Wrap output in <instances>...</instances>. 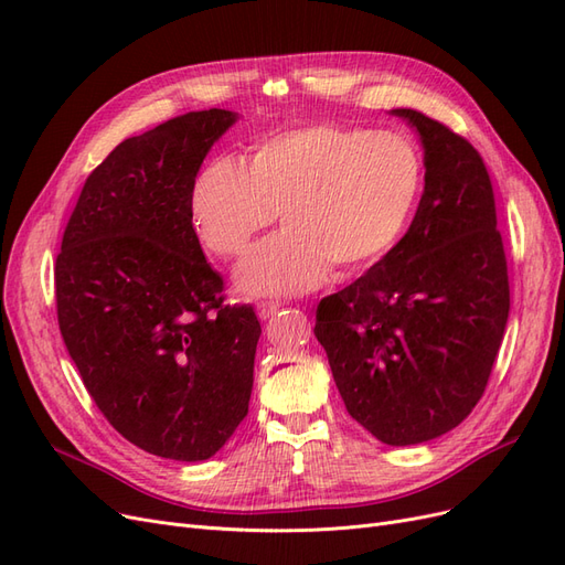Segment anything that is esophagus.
<instances>
[{"label":"esophagus","mask_w":565,"mask_h":565,"mask_svg":"<svg viewBox=\"0 0 565 565\" xmlns=\"http://www.w3.org/2000/svg\"><path fill=\"white\" fill-rule=\"evenodd\" d=\"M280 309V303H273V301H262L256 303V316H259L262 320H268L273 313H276Z\"/></svg>","instance_id":"34e87169"}]
</instances>
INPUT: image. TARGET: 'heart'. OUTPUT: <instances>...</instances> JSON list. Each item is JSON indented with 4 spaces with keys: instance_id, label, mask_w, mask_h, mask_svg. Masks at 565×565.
Returning <instances> with one entry per match:
<instances>
[{
    "instance_id": "heart-1",
    "label": "heart",
    "mask_w": 565,
    "mask_h": 565,
    "mask_svg": "<svg viewBox=\"0 0 565 565\" xmlns=\"http://www.w3.org/2000/svg\"><path fill=\"white\" fill-rule=\"evenodd\" d=\"M422 188L415 146L393 131L309 125L254 148L249 169L216 158L193 183L191 214L202 245L241 256L256 233H282L254 247L237 270L247 295L285 297L316 287L328 270L353 278L396 247Z\"/></svg>"
}]
</instances>
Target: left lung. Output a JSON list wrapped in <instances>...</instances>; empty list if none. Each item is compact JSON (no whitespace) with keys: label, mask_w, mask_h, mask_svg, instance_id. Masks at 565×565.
<instances>
[{"label":"left lung","mask_w":565,"mask_h":565,"mask_svg":"<svg viewBox=\"0 0 565 565\" xmlns=\"http://www.w3.org/2000/svg\"><path fill=\"white\" fill-rule=\"evenodd\" d=\"M424 146V195L401 243L320 299L316 337L349 415L386 446L465 422L488 386L509 318L492 181L465 136L396 108Z\"/></svg>","instance_id":"8db88e82"}]
</instances>
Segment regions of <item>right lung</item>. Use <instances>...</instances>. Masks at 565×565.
Wrapping results in <instances>:
<instances>
[{"label":"right lung","mask_w":565,"mask_h":565,"mask_svg":"<svg viewBox=\"0 0 565 565\" xmlns=\"http://www.w3.org/2000/svg\"><path fill=\"white\" fill-rule=\"evenodd\" d=\"M231 110L177 115L84 181L56 256L58 328L96 407L150 455L200 461L247 417L262 334L193 228L191 193Z\"/></svg>","instance_id":"1"}]
</instances>
